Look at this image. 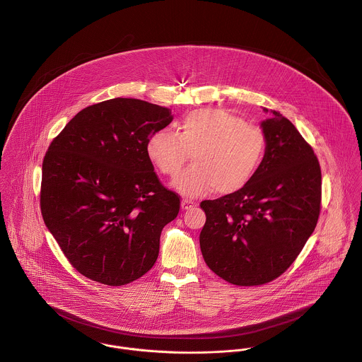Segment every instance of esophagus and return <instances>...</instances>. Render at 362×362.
I'll list each match as a JSON object with an SVG mask.
<instances>
[{
    "label": "esophagus",
    "instance_id": "esophagus-1",
    "mask_svg": "<svg viewBox=\"0 0 362 362\" xmlns=\"http://www.w3.org/2000/svg\"><path fill=\"white\" fill-rule=\"evenodd\" d=\"M197 206V202H194V201H191V199H188V198H184L182 201H181V207L182 209H191V207Z\"/></svg>",
    "mask_w": 362,
    "mask_h": 362
}]
</instances>
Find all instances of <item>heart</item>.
<instances>
[{
    "label": "heart",
    "mask_w": 362,
    "mask_h": 362,
    "mask_svg": "<svg viewBox=\"0 0 362 362\" xmlns=\"http://www.w3.org/2000/svg\"><path fill=\"white\" fill-rule=\"evenodd\" d=\"M149 158L165 175L175 178L189 158L194 160L174 187L198 197L213 189L230 195L243 189L257 174L266 152V134L244 118L221 110L192 111L178 125V135L152 134L146 144Z\"/></svg>",
    "instance_id": "obj_1"
}]
</instances>
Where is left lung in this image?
I'll list each match as a JSON object with an SVG mask.
<instances>
[{
    "instance_id": "8db88e82",
    "label": "left lung",
    "mask_w": 362,
    "mask_h": 362,
    "mask_svg": "<svg viewBox=\"0 0 362 362\" xmlns=\"http://www.w3.org/2000/svg\"><path fill=\"white\" fill-rule=\"evenodd\" d=\"M267 112V108H263ZM266 152L254 178L238 192L204 201L199 243L210 270L235 286L277 279L313 233L322 199L317 157L290 119L270 110L260 124Z\"/></svg>"
}]
</instances>
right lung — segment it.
I'll list each match as a JSON object with an SVG mask.
<instances>
[{"label":"right lung","instance_id":"1","mask_svg":"<svg viewBox=\"0 0 362 362\" xmlns=\"http://www.w3.org/2000/svg\"><path fill=\"white\" fill-rule=\"evenodd\" d=\"M171 121L170 108L117 98L83 108L52 139L43 160L42 216L85 277L124 286L153 267L180 197L160 182L146 144Z\"/></svg>","mask_w":362,"mask_h":362}]
</instances>
